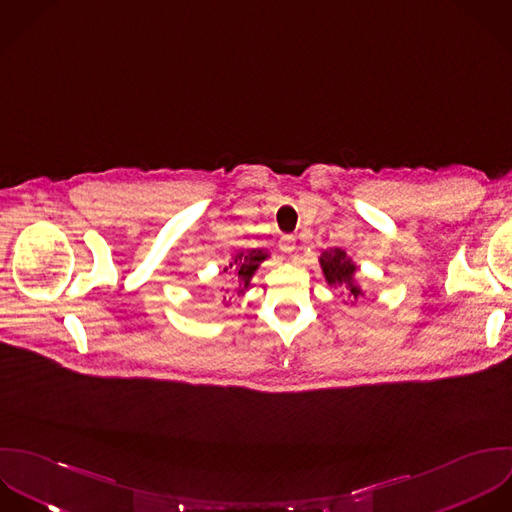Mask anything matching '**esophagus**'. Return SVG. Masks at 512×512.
Masks as SVG:
<instances>
[{
  "instance_id": "esophagus-1",
  "label": "esophagus",
  "mask_w": 512,
  "mask_h": 512,
  "mask_svg": "<svg viewBox=\"0 0 512 512\" xmlns=\"http://www.w3.org/2000/svg\"><path fill=\"white\" fill-rule=\"evenodd\" d=\"M295 247H297V241H295L293 235H283V237L279 239V249H281L283 253H293Z\"/></svg>"
}]
</instances>
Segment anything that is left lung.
Here are the masks:
<instances>
[{
	"label": "left lung",
	"mask_w": 512,
	"mask_h": 512,
	"mask_svg": "<svg viewBox=\"0 0 512 512\" xmlns=\"http://www.w3.org/2000/svg\"><path fill=\"white\" fill-rule=\"evenodd\" d=\"M319 263H321V269H323V275H325V281L331 285V287H339L343 291H347V297L349 301H357L359 297H363V291L361 287L355 283V271H357V265L347 257V253L343 249H331V251H325L321 257H319Z\"/></svg>",
	"instance_id": "obj_1"
}]
</instances>
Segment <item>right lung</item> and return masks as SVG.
Returning <instances> with one entry per match:
<instances>
[{
	"label": "right lung",
	"mask_w": 512,
	"mask_h": 512,
	"mask_svg": "<svg viewBox=\"0 0 512 512\" xmlns=\"http://www.w3.org/2000/svg\"><path fill=\"white\" fill-rule=\"evenodd\" d=\"M269 255L263 253L261 249H251L247 253H237L233 257V261L229 263V267H225V271L233 273L237 277V283H239V289L237 293H245V289L249 287L251 283V277L255 275V271L259 269V265L267 259Z\"/></svg>",
	"instance_id": "right-lung-1"
}]
</instances>
